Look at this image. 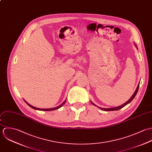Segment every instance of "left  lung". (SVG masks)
Returning a JSON list of instances; mask_svg holds the SVG:
<instances>
[{
  "label": "left lung",
  "mask_w": 152,
  "mask_h": 152,
  "mask_svg": "<svg viewBox=\"0 0 152 152\" xmlns=\"http://www.w3.org/2000/svg\"><path fill=\"white\" fill-rule=\"evenodd\" d=\"M134 46H136V48H137V45L135 44V43H134ZM139 84H140V82L139 83V84H138V85H137V88H136V91H135L134 92V93H133V94L132 96V97L126 102V103H124V104H123L122 105H121V106H118V107H112V108H102V107H98V106H97L96 104H94L91 101V104H93V105H94V106H96V107H99V109H102V110H105V111H113V110H119V109H121L122 107H123L124 106H125L126 105H127V104H129L130 102H132V100L134 98V97L136 96V94H137V91H138V90H139Z\"/></svg>",
  "instance_id": "obj_1"
}]
</instances>
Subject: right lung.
I'll return each mask as SVG.
<instances>
[{
    "mask_svg": "<svg viewBox=\"0 0 152 152\" xmlns=\"http://www.w3.org/2000/svg\"><path fill=\"white\" fill-rule=\"evenodd\" d=\"M66 99L61 104H60L59 106H57V107H53V108H50V109H40V108H37V107H34V106H31V105L30 104H29L27 102H26L25 100V102L27 103V104L28 105V106H29L31 107L32 109H35V110H43V111H52V110H56V109H59V108H61V107L65 103V102H66Z\"/></svg>",
    "mask_w": 152,
    "mask_h": 152,
    "instance_id": "right-lung-1",
    "label": "right lung"
}]
</instances>
